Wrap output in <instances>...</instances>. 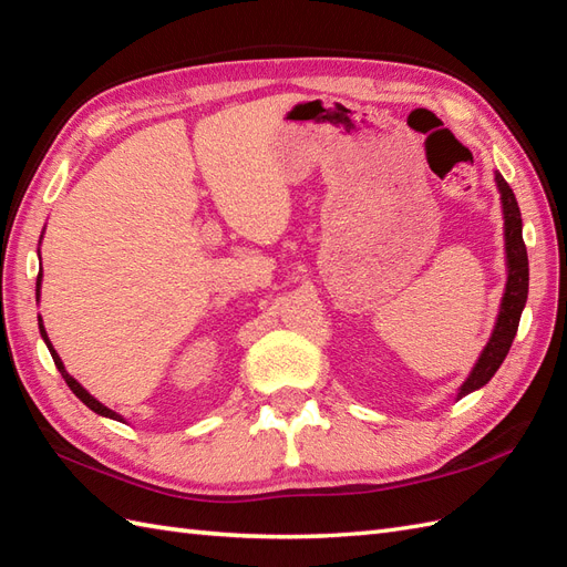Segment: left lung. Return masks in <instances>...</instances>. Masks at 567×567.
<instances>
[{"mask_svg":"<svg viewBox=\"0 0 567 567\" xmlns=\"http://www.w3.org/2000/svg\"><path fill=\"white\" fill-rule=\"evenodd\" d=\"M499 195H503V213H505V246H507V289L503 297V307H499L497 326L493 331L491 343L485 346L478 364L473 367L471 377L464 381L458 396H466V393L476 391L488 384L493 374L499 370V364L507 358L512 348V340L517 336L519 328V316L526 305V292H529V258H526V246L522 239V213L517 205V197L512 193L509 183L495 174Z\"/></svg>","mask_w":567,"mask_h":567,"instance_id":"left-lung-1","label":"left lung"}]
</instances>
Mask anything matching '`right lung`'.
Listing matches in <instances>:
<instances>
[{"mask_svg": "<svg viewBox=\"0 0 567 567\" xmlns=\"http://www.w3.org/2000/svg\"><path fill=\"white\" fill-rule=\"evenodd\" d=\"M41 270H38V289H41ZM38 321H41V319H38ZM41 336H43V340H45V346H48V350H50V354H52V362H55V367H58V372L62 374V379L64 381H68V386L72 389V393H74V396L79 399V401H82L84 405H89L91 408V411H94V413H99V415H105V417H113V420H121V415H117V413H113L111 411V408H105L103 403H99L94 396H91V393H86L84 389H82V384H79V381H74L70 374H68V370H64V364H62V360H60V354L55 352V348H52V343H50V340H48V333H45V328H43V323H41Z\"/></svg>", "mask_w": 567, "mask_h": 567, "instance_id": "obj_1", "label": "right lung"}]
</instances>
